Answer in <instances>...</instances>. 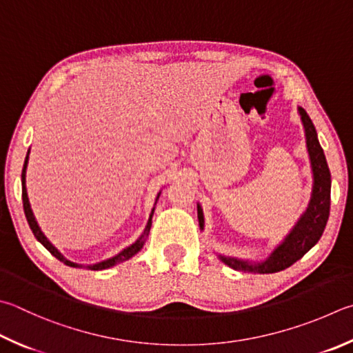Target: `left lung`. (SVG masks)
<instances>
[{
    "label": "left lung",
    "mask_w": 353,
    "mask_h": 353,
    "mask_svg": "<svg viewBox=\"0 0 353 353\" xmlns=\"http://www.w3.org/2000/svg\"><path fill=\"white\" fill-rule=\"evenodd\" d=\"M298 112L305 131V143L309 151L312 172H313V190L312 197L305 213L299 217L296 225L285 236V239L273 250V253L262 262H250L230 256L219 254V259L228 267L239 272L253 273H276L285 270L298 259L309 252L315 243L321 239L324 228L327 225L330 213V171L325 162L324 151L318 142L316 130L312 120L303 108H298ZM199 227L203 230V213L201 205L197 203Z\"/></svg>",
    "instance_id": "left-lung-1"
}]
</instances>
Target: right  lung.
<instances>
[{
	"mask_svg": "<svg viewBox=\"0 0 353 353\" xmlns=\"http://www.w3.org/2000/svg\"><path fill=\"white\" fill-rule=\"evenodd\" d=\"M29 151H30V150H29ZM29 151H28V156H26V160H24V166H23V172H21V185H23V208H24L26 219H28V223H29V227H30V230H32V233H34L37 241L41 242L43 247H46V250H49V252L52 253L59 261L65 262V264L69 265V267H83V265H80V264H75V262H70L69 259H66L65 256H63V254L59 252V250H57V248L52 245V243H50V242L48 241L46 236L43 234L41 228L38 227L35 216H34V213H32V208H30V203H29V197H28V191H26V168H28V162H29ZM159 196H160V193H159L157 197H156V202H157ZM152 213H154V208H152V211H151L150 219H148V223H146V228H145L143 234L140 236V238H139L136 242H134L132 245L126 247L125 250H121V252H120L117 256H114V258H110V259H106V261H101V262H99V264L88 265L86 268H89V270H105V268H110V267L117 265V264H120V262L128 261L130 258H132L134 254H137V253L140 252V250H142V247H143L146 236L150 234Z\"/></svg>",
	"mask_w": 353,
	"mask_h": 353,
	"instance_id": "add662e5",
	"label": "right lung"
}]
</instances>
